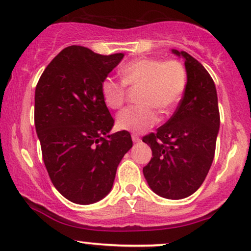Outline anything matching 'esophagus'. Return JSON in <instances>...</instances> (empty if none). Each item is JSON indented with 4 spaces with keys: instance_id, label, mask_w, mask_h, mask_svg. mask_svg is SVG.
Masks as SVG:
<instances>
[{
    "instance_id": "obj_1",
    "label": "esophagus",
    "mask_w": 251,
    "mask_h": 251,
    "mask_svg": "<svg viewBox=\"0 0 251 251\" xmlns=\"http://www.w3.org/2000/svg\"><path fill=\"white\" fill-rule=\"evenodd\" d=\"M132 140H133V143H139L140 141V137L138 134H132Z\"/></svg>"
}]
</instances>
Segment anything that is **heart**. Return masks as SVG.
I'll return each instance as SVG.
<instances>
[{
	"label": "heart",
	"instance_id": "heart-1",
	"mask_svg": "<svg viewBox=\"0 0 251 251\" xmlns=\"http://www.w3.org/2000/svg\"><path fill=\"white\" fill-rule=\"evenodd\" d=\"M123 83L105 78L100 93L105 105L117 110L125 100V85L139 86V105L128 106L117 116L118 128L129 132H143L158 122V113L167 112L180 100L186 89L187 74L179 60L143 57L131 60L120 69Z\"/></svg>",
	"mask_w": 251,
	"mask_h": 251
}]
</instances>
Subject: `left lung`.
Instances as JSON below:
<instances>
[{
	"label": "left lung",
	"instance_id": "1",
	"mask_svg": "<svg viewBox=\"0 0 251 251\" xmlns=\"http://www.w3.org/2000/svg\"><path fill=\"white\" fill-rule=\"evenodd\" d=\"M185 59L187 84L171 119L143 138L152 150L144 176L155 194L180 200L200 188L212 166L220 128L214 80L194 57L172 49Z\"/></svg>",
	"mask_w": 251,
	"mask_h": 251
}]
</instances>
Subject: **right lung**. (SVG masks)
<instances>
[{
    "label": "right lung",
    "instance_id": "add662e5",
    "mask_svg": "<svg viewBox=\"0 0 251 251\" xmlns=\"http://www.w3.org/2000/svg\"><path fill=\"white\" fill-rule=\"evenodd\" d=\"M123 58L71 45L51 60L36 86L35 126L44 165L57 191L74 203L104 199L133 145L127 131L110 133L114 120L100 93L101 81Z\"/></svg>",
    "mask_w": 251,
    "mask_h": 251
}]
</instances>
